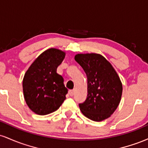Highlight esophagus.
<instances>
[{
    "mask_svg": "<svg viewBox=\"0 0 148 148\" xmlns=\"http://www.w3.org/2000/svg\"><path fill=\"white\" fill-rule=\"evenodd\" d=\"M74 90H69V95L70 96H73L74 95Z\"/></svg>",
    "mask_w": 148,
    "mask_h": 148,
    "instance_id": "esophagus-1",
    "label": "esophagus"
}]
</instances>
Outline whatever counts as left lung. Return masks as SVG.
<instances>
[{
  "label": "left lung",
  "mask_w": 148,
  "mask_h": 148,
  "mask_svg": "<svg viewBox=\"0 0 148 148\" xmlns=\"http://www.w3.org/2000/svg\"><path fill=\"white\" fill-rule=\"evenodd\" d=\"M76 62L87 76L88 95L80 110L85 116L93 121L106 120L118 108L123 85L111 64L100 54H77Z\"/></svg>",
  "instance_id": "8db88e82"
}]
</instances>
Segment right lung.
Instances as JSON below:
<instances>
[{
    "mask_svg": "<svg viewBox=\"0 0 148 148\" xmlns=\"http://www.w3.org/2000/svg\"><path fill=\"white\" fill-rule=\"evenodd\" d=\"M65 53L57 49L44 51L25 72L23 79L24 99L31 111L44 115L58 109L68 90L62 76L56 72Z\"/></svg>",
    "mask_w": 148,
    "mask_h": 148,
    "instance_id": "add662e5",
    "label": "right lung"
}]
</instances>
